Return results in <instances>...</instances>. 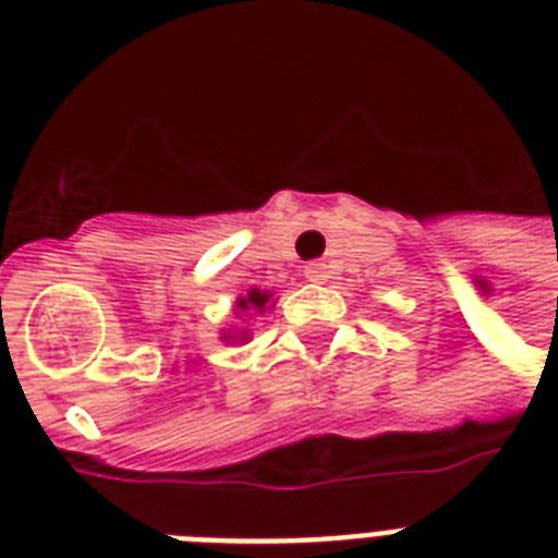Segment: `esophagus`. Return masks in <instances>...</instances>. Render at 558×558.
I'll list each match as a JSON object with an SVG mask.
<instances>
[{"label": "esophagus", "instance_id": "1", "mask_svg": "<svg viewBox=\"0 0 558 558\" xmlns=\"http://www.w3.org/2000/svg\"><path fill=\"white\" fill-rule=\"evenodd\" d=\"M304 275L313 280V283H324V280L330 278V269H327V263L324 260H313L304 266Z\"/></svg>", "mask_w": 558, "mask_h": 558}]
</instances>
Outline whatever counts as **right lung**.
Here are the masks:
<instances>
[{"label":"right lung","mask_w":558,"mask_h":558,"mask_svg":"<svg viewBox=\"0 0 558 558\" xmlns=\"http://www.w3.org/2000/svg\"><path fill=\"white\" fill-rule=\"evenodd\" d=\"M266 301H269V295H263V292H257V289H252V292H248V298H243V301H240V310H263V304H266Z\"/></svg>","instance_id":"right-lung-1"}]
</instances>
